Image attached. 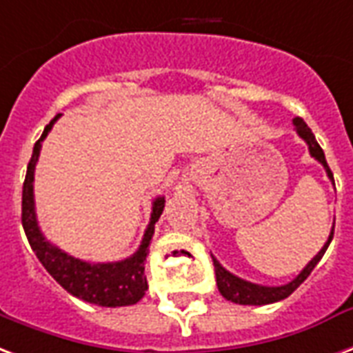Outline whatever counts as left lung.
Segmentation results:
<instances>
[{
  "label": "left lung",
  "instance_id": "1",
  "mask_svg": "<svg viewBox=\"0 0 353 353\" xmlns=\"http://www.w3.org/2000/svg\"><path fill=\"white\" fill-rule=\"evenodd\" d=\"M294 125H296V132L299 137L307 142L309 145V153L310 157H314L318 163L322 164L327 176L333 181V174H331L330 166H327V161H325V155H323V150L320 148V143L316 142L314 134L312 130L307 127V123L303 121L301 117H296L294 119ZM335 185V183H333ZM335 228V226H333ZM333 228H331V234L327 237V241L322 247V250L316 254L312 260H310L299 275L292 281V283L284 284V286H262V284H254L249 283V281H243L239 276H236L234 273H230L228 270H224L223 265L219 263L216 258H213V265H215V276H216V286H219V292L223 294L224 299H228L232 303H239V305H270V303L281 301V299H286V297L294 292V290L299 286V284L310 275V271L314 270L316 263L320 262L323 256V252L327 250L330 247L331 239H333Z\"/></svg>",
  "mask_w": 353,
  "mask_h": 353
}]
</instances>
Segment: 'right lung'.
<instances>
[{"instance_id": "right-lung-1", "label": "right lung", "mask_w": 353, "mask_h": 353, "mask_svg": "<svg viewBox=\"0 0 353 353\" xmlns=\"http://www.w3.org/2000/svg\"><path fill=\"white\" fill-rule=\"evenodd\" d=\"M57 117H59V114L44 127V132L35 142L33 155H31L30 164H28L22 189L23 232L28 236V241H30L35 256L44 265V270L48 271L69 294L82 299V301L99 305V307L134 305L145 296V290H148V279L143 275V270H145L143 262H145L148 250H150L151 237L155 234V223L159 221V216L163 215L166 200H164V196L153 200L150 224L145 228L140 247L132 256L125 258L121 262H83L80 258L70 256L61 249H57L56 245H52L39 228L37 213H35V196H33V179H35L33 176H35V164L39 161L43 140L48 137V132L56 123Z\"/></svg>"}]
</instances>
